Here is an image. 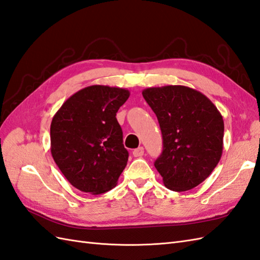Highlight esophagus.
Instances as JSON below:
<instances>
[{
    "label": "esophagus",
    "mask_w": 260,
    "mask_h": 260,
    "mask_svg": "<svg viewBox=\"0 0 260 260\" xmlns=\"http://www.w3.org/2000/svg\"><path fill=\"white\" fill-rule=\"evenodd\" d=\"M133 155L135 156V157H142L144 155V148L143 147H138L136 149L133 150Z\"/></svg>",
    "instance_id": "obj_1"
}]
</instances>
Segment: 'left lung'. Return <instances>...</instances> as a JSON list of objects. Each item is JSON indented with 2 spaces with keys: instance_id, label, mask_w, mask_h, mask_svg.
I'll return each mask as SVG.
<instances>
[{
  "instance_id": "8db88e82",
  "label": "left lung",
  "mask_w": 260,
  "mask_h": 260,
  "mask_svg": "<svg viewBox=\"0 0 260 260\" xmlns=\"http://www.w3.org/2000/svg\"><path fill=\"white\" fill-rule=\"evenodd\" d=\"M157 116L162 152L155 160L162 183L185 191L206 179L218 164L224 145V119L212 101L183 85L149 87L142 92Z\"/></svg>"
}]
</instances>
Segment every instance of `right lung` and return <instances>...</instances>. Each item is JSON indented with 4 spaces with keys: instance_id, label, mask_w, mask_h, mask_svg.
I'll return each instance as SVG.
<instances>
[{
    "instance_id": "obj_1",
    "label": "right lung",
    "mask_w": 260,
    "mask_h": 260,
    "mask_svg": "<svg viewBox=\"0 0 260 260\" xmlns=\"http://www.w3.org/2000/svg\"><path fill=\"white\" fill-rule=\"evenodd\" d=\"M129 90L92 85L78 90L54 115L51 153L75 188L100 195L116 186L128 160L116 113Z\"/></svg>"
}]
</instances>
